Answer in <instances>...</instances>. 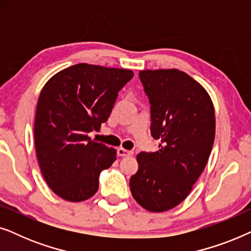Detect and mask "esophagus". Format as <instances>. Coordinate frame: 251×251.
<instances>
[{
    "label": "esophagus",
    "mask_w": 251,
    "mask_h": 251,
    "mask_svg": "<svg viewBox=\"0 0 251 251\" xmlns=\"http://www.w3.org/2000/svg\"><path fill=\"white\" fill-rule=\"evenodd\" d=\"M132 154H133L132 151H128V150L123 149V147H120V149H118L119 156H130V155H132Z\"/></svg>",
    "instance_id": "esophagus-1"
}]
</instances>
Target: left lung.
I'll return each instance as SVG.
<instances>
[{
    "instance_id": "left-lung-1",
    "label": "left lung",
    "mask_w": 251,
    "mask_h": 251,
    "mask_svg": "<svg viewBox=\"0 0 251 251\" xmlns=\"http://www.w3.org/2000/svg\"><path fill=\"white\" fill-rule=\"evenodd\" d=\"M151 104V132L160 150L137 155L130 178L135 200L146 210L163 212L183 202L207 166L215 140L216 118L210 96L179 70L139 72Z\"/></svg>"
}]
</instances>
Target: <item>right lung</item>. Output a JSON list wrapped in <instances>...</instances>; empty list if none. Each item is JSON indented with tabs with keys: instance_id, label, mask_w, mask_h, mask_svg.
Here are the masks:
<instances>
[{
	"instance_id": "1",
	"label": "right lung",
	"mask_w": 251,
	"mask_h": 251,
	"mask_svg": "<svg viewBox=\"0 0 251 251\" xmlns=\"http://www.w3.org/2000/svg\"><path fill=\"white\" fill-rule=\"evenodd\" d=\"M133 72L76 64L54 74L37 100L34 139L41 173L64 200L94 197L99 174L116 160V150L88 136L107 121L118 94Z\"/></svg>"
}]
</instances>
